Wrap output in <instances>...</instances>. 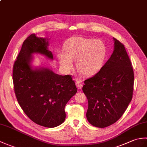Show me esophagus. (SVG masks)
<instances>
[{
	"label": "esophagus",
	"mask_w": 147,
	"mask_h": 147,
	"mask_svg": "<svg viewBox=\"0 0 147 147\" xmlns=\"http://www.w3.org/2000/svg\"><path fill=\"white\" fill-rule=\"evenodd\" d=\"M76 85L78 88H79V89L82 88L83 86V83L82 82V80H76Z\"/></svg>",
	"instance_id": "1"
}]
</instances>
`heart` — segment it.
<instances>
[{"label": "heart", "mask_w": 147, "mask_h": 147, "mask_svg": "<svg viewBox=\"0 0 147 147\" xmlns=\"http://www.w3.org/2000/svg\"><path fill=\"white\" fill-rule=\"evenodd\" d=\"M64 51H58L57 57L62 68L69 72L77 61V68L83 75L93 76L104 65L107 55V47L100 40L76 36L65 43Z\"/></svg>", "instance_id": "obj_1"}]
</instances>
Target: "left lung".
<instances>
[{
	"instance_id": "left-lung-1",
	"label": "left lung",
	"mask_w": 147,
	"mask_h": 147,
	"mask_svg": "<svg viewBox=\"0 0 147 147\" xmlns=\"http://www.w3.org/2000/svg\"><path fill=\"white\" fill-rule=\"evenodd\" d=\"M111 57L95 75L85 81L86 118L92 125L105 127L119 119L131 101L134 72L124 45L114 38Z\"/></svg>"
}]
</instances>
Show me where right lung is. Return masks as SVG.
I'll return each mask as SVG.
<instances>
[{
  "label": "right lung",
  "instance_id": "obj_1",
  "mask_svg": "<svg viewBox=\"0 0 147 147\" xmlns=\"http://www.w3.org/2000/svg\"><path fill=\"white\" fill-rule=\"evenodd\" d=\"M48 46V39L35 34L28 37L14 62L12 80L18 102L27 116L38 125L54 127L64 123L65 106L78 90L71 75H59L47 67L33 68L35 53L52 60Z\"/></svg>",
  "mask_w": 147,
  "mask_h": 147
}]
</instances>
